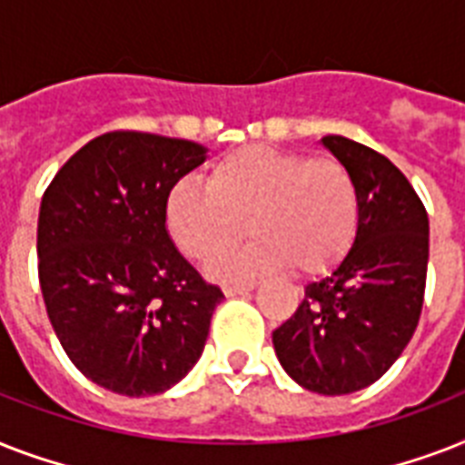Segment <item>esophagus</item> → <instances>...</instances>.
Instances as JSON below:
<instances>
[{
    "label": "esophagus",
    "instance_id": "esophagus-1",
    "mask_svg": "<svg viewBox=\"0 0 465 465\" xmlns=\"http://www.w3.org/2000/svg\"><path fill=\"white\" fill-rule=\"evenodd\" d=\"M255 290V282H248V284H232V287H224V294L226 297H243L248 292Z\"/></svg>",
    "mask_w": 465,
    "mask_h": 465
}]
</instances>
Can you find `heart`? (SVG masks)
<instances>
[{
  "label": "heart",
  "instance_id": "b5f03b06",
  "mask_svg": "<svg viewBox=\"0 0 465 465\" xmlns=\"http://www.w3.org/2000/svg\"><path fill=\"white\" fill-rule=\"evenodd\" d=\"M163 217L175 246L195 261L223 252L249 222L256 239L210 265L219 280H251L287 265L316 275L335 268L352 248L360 195L338 159L253 144L212 163L207 188L175 183Z\"/></svg>",
  "mask_w": 465,
  "mask_h": 465
}]
</instances>
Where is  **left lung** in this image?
I'll list each match as a JSON object with an SVG mask.
<instances>
[{
  "label": "left lung",
  "instance_id": "8db88e82",
  "mask_svg": "<svg viewBox=\"0 0 465 465\" xmlns=\"http://www.w3.org/2000/svg\"><path fill=\"white\" fill-rule=\"evenodd\" d=\"M352 173L360 226L352 248L275 332L277 360L321 396H345L379 381L418 328L430 261V219L401 171L383 154L340 134L321 140Z\"/></svg>",
  "mask_w": 465,
  "mask_h": 465
}]
</instances>
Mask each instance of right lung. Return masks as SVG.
I'll use <instances>...</instances> for the list:
<instances>
[{"label":"right lung","mask_w":465,"mask_h":465,"mask_svg":"<svg viewBox=\"0 0 465 465\" xmlns=\"http://www.w3.org/2000/svg\"><path fill=\"white\" fill-rule=\"evenodd\" d=\"M207 152L161 134H101L40 203L47 318L74 367L120 396H156L185 379L224 299L178 253L163 217L171 188Z\"/></svg>","instance_id":"add662e5"}]
</instances>
